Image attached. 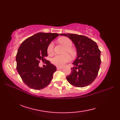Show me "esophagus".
I'll use <instances>...</instances> for the list:
<instances>
[{
    "label": "esophagus",
    "mask_w": 120,
    "mask_h": 120,
    "mask_svg": "<svg viewBox=\"0 0 120 120\" xmlns=\"http://www.w3.org/2000/svg\"><path fill=\"white\" fill-rule=\"evenodd\" d=\"M63 68H62V67H57V70H60V69H62Z\"/></svg>",
    "instance_id": "esophagus-1"
}]
</instances>
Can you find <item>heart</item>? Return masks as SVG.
Wrapping results in <instances>:
<instances>
[{"instance_id": "1", "label": "heart", "mask_w": 120, "mask_h": 120, "mask_svg": "<svg viewBox=\"0 0 120 120\" xmlns=\"http://www.w3.org/2000/svg\"><path fill=\"white\" fill-rule=\"evenodd\" d=\"M58 41L65 46L64 52L68 53L72 57H74L76 55V52L75 50L71 47L73 44L72 41L69 38L67 37L60 38L59 39ZM53 50V43L51 42L47 47V52L48 54L51 55L52 53ZM70 59L71 58L70 56L68 53H65V54L62 55H56L52 58V64L56 66H57L59 67H62L66 63L70 61Z\"/></svg>"}]
</instances>
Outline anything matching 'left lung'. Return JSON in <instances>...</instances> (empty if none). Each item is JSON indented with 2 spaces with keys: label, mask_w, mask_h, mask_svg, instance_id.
Returning a JSON list of instances; mask_svg holds the SVG:
<instances>
[{
  "label": "left lung",
  "mask_w": 120,
  "mask_h": 120,
  "mask_svg": "<svg viewBox=\"0 0 120 120\" xmlns=\"http://www.w3.org/2000/svg\"><path fill=\"white\" fill-rule=\"evenodd\" d=\"M72 41L77 50V57L73 63L71 73L67 79L77 87H85L95 79L101 63V51L96 43L84 35L61 34Z\"/></svg>",
  "instance_id": "obj_1"
}]
</instances>
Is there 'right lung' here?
<instances>
[{"label": "right lung", "mask_w": 120, "mask_h": 120, "mask_svg": "<svg viewBox=\"0 0 120 120\" xmlns=\"http://www.w3.org/2000/svg\"><path fill=\"white\" fill-rule=\"evenodd\" d=\"M58 35L56 33H38L27 38L19 47L16 56V69L29 88L41 90L50 83L56 67L49 61L44 68H40L39 63L40 60H45L48 45Z\"/></svg>", "instance_id": "obj_1"}]
</instances>
